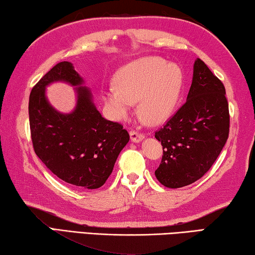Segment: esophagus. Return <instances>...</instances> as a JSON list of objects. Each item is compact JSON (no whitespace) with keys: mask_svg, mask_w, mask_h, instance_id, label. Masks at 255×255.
<instances>
[{"mask_svg":"<svg viewBox=\"0 0 255 255\" xmlns=\"http://www.w3.org/2000/svg\"><path fill=\"white\" fill-rule=\"evenodd\" d=\"M130 137H131V141L134 143L140 142V141H142L144 139V135L142 133L137 132V131H131L130 132Z\"/></svg>","mask_w":255,"mask_h":255,"instance_id":"34e87169","label":"esophagus"}]
</instances>
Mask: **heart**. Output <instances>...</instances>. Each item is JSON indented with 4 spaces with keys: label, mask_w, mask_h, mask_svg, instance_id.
<instances>
[{
    "label": "heart",
    "mask_w": 255,
    "mask_h": 255,
    "mask_svg": "<svg viewBox=\"0 0 255 255\" xmlns=\"http://www.w3.org/2000/svg\"><path fill=\"white\" fill-rule=\"evenodd\" d=\"M114 86L104 89L100 97L111 118L120 121L137 103V115L148 125L165 123L181 99L184 74L177 64L158 56H145L121 68Z\"/></svg>",
    "instance_id": "b5f03b06"
}]
</instances>
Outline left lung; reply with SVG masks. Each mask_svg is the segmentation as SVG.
<instances>
[{"label": "left lung", "mask_w": 255, "mask_h": 255, "mask_svg": "<svg viewBox=\"0 0 255 255\" xmlns=\"http://www.w3.org/2000/svg\"><path fill=\"white\" fill-rule=\"evenodd\" d=\"M229 133L226 90L200 58L186 103L155 137L164 155L155 175L162 185L178 189L201 178L218 158Z\"/></svg>", "instance_id": "8db88e82"}]
</instances>
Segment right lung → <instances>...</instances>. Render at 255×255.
Here are the masks:
<instances>
[{
  "mask_svg": "<svg viewBox=\"0 0 255 255\" xmlns=\"http://www.w3.org/2000/svg\"><path fill=\"white\" fill-rule=\"evenodd\" d=\"M54 82L75 87L72 112H58L48 102L45 87ZM83 85L71 62L56 64L31 90L29 122L33 149L46 167L69 184L94 190L105 184L130 135L121 124L103 118Z\"/></svg>",
  "mask_w": 255,
  "mask_h": 255,
  "instance_id": "add662e5",
  "label": "right lung"
}]
</instances>
